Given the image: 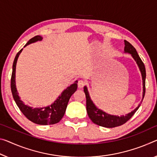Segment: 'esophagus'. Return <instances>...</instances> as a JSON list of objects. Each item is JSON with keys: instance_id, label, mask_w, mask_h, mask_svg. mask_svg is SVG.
Segmentation results:
<instances>
[{"instance_id": "34e87169", "label": "esophagus", "mask_w": 157, "mask_h": 157, "mask_svg": "<svg viewBox=\"0 0 157 157\" xmlns=\"http://www.w3.org/2000/svg\"><path fill=\"white\" fill-rule=\"evenodd\" d=\"M78 85L79 88H82L83 86L85 85V82L82 80V79H81V80H79L78 83Z\"/></svg>"}]
</instances>
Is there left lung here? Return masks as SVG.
I'll return each mask as SVG.
<instances>
[{
  "instance_id": "1",
  "label": "left lung",
  "mask_w": 157,
  "mask_h": 157,
  "mask_svg": "<svg viewBox=\"0 0 157 157\" xmlns=\"http://www.w3.org/2000/svg\"><path fill=\"white\" fill-rule=\"evenodd\" d=\"M124 44H125V47H124V52L131 54V56L133 57V59L136 62L137 65H138L139 70H140V71L142 79H143V98H142V101H143L145 94V65H144L143 62L142 61L141 59L140 58V56H139L136 49L134 48V47L132 44L129 43L126 40H124ZM84 91L86 95V112H87L89 117L90 118L91 120L93 121L94 124H96L98 126H103V127L114 128L125 124L126 121L131 119V117L135 114L137 110L139 108V107L140 106V104H139L138 106L137 107L136 109H134V110L133 111H131V113L126 114V115H113V114H110L105 113V112H104L103 110H101L100 108H98V107H96V105L94 103V102L92 101L91 99V97L89 96V93L86 86H84Z\"/></svg>"
}]
</instances>
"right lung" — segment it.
<instances>
[{
  "label": "right lung",
  "mask_w": 157,
  "mask_h": 157,
  "mask_svg": "<svg viewBox=\"0 0 157 157\" xmlns=\"http://www.w3.org/2000/svg\"><path fill=\"white\" fill-rule=\"evenodd\" d=\"M42 40H43V37L40 36H35L31 40H29L28 43L25 44L24 47L31 43L40 41ZM22 50H23V49H21L17 54L13 62V66H12L11 91L14 101H15L17 106L19 107V110L24 114V116L27 119H29L30 121H31L32 122L39 124V125H49V124H54L59 122L65 114L70 98L78 89V80L75 81L73 84H71L66 89H64L62 91L61 95H59L58 98L51 105L43 107V108H33V107L26 105L21 100L20 97L19 96V93L17 90L15 82L17 62Z\"/></svg>",
  "instance_id": "right-lung-1"
}]
</instances>
